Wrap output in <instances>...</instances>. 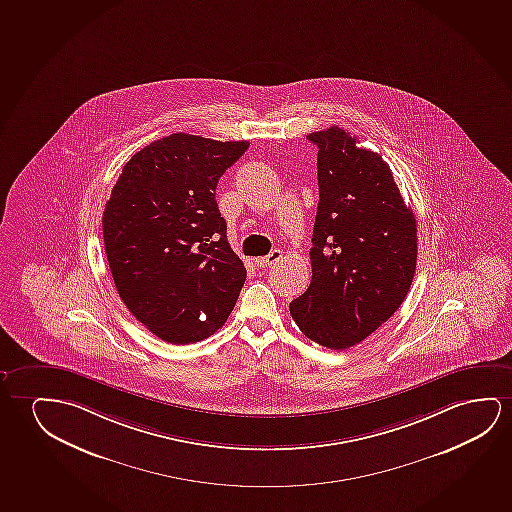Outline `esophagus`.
<instances>
[{
	"label": "esophagus",
	"instance_id": "obj_1",
	"mask_svg": "<svg viewBox=\"0 0 512 512\" xmlns=\"http://www.w3.org/2000/svg\"><path fill=\"white\" fill-rule=\"evenodd\" d=\"M283 253L280 250H273V252L266 255V257H260V259H255V266L257 267H269L276 264L278 260L282 259Z\"/></svg>",
	"mask_w": 512,
	"mask_h": 512
}]
</instances>
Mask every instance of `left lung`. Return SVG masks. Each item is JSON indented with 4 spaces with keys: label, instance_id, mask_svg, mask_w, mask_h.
<instances>
[{
    "label": "left lung",
    "instance_id": "8db88e82",
    "mask_svg": "<svg viewBox=\"0 0 512 512\" xmlns=\"http://www.w3.org/2000/svg\"><path fill=\"white\" fill-rule=\"evenodd\" d=\"M317 144L319 208L312 283L290 303L304 336L345 350L377 331L407 297L417 260V225L382 156L331 126Z\"/></svg>",
    "mask_w": 512,
    "mask_h": 512
}]
</instances>
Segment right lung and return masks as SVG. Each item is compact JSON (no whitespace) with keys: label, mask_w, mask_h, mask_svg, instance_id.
Returning a JSON list of instances; mask_svg holds the SVG:
<instances>
[{"label":"right lung","mask_w":512,"mask_h":512,"mask_svg":"<svg viewBox=\"0 0 512 512\" xmlns=\"http://www.w3.org/2000/svg\"><path fill=\"white\" fill-rule=\"evenodd\" d=\"M248 141L171 134L126 162L102 227L112 280L135 319L186 345L225 324L246 280L218 211V179Z\"/></svg>","instance_id":"right-lung-1"}]
</instances>
